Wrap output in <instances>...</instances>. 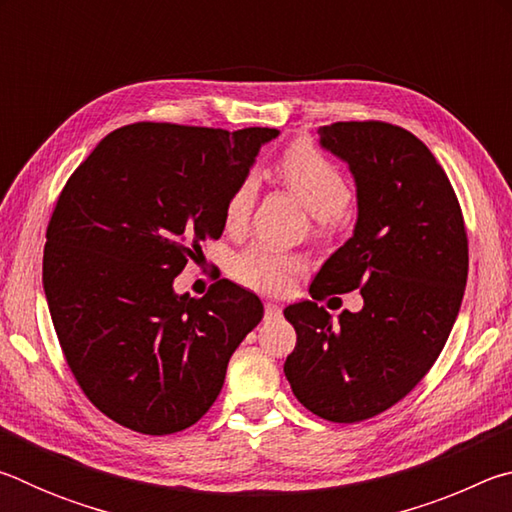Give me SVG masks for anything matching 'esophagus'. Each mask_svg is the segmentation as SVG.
Returning a JSON list of instances; mask_svg holds the SVG:
<instances>
[{
  "label": "esophagus",
  "mask_w": 512,
  "mask_h": 512,
  "mask_svg": "<svg viewBox=\"0 0 512 512\" xmlns=\"http://www.w3.org/2000/svg\"><path fill=\"white\" fill-rule=\"evenodd\" d=\"M264 311H266V316H268V318H273V316H280L282 307L277 305V302H266V305H264Z\"/></svg>",
  "instance_id": "obj_1"
}]
</instances>
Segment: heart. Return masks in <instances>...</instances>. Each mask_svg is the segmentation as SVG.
I'll list each match as a JSON object with an SVG mask.
<instances>
[{
	"label": "heart",
	"instance_id": "obj_1",
	"mask_svg": "<svg viewBox=\"0 0 512 512\" xmlns=\"http://www.w3.org/2000/svg\"><path fill=\"white\" fill-rule=\"evenodd\" d=\"M277 178L307 207L311 216H316L320 225L332 223V219L341 216L352 198L350 183L345 180L341 169L307 144L291 146L282 155V160L277 162ZM255 198L257 178L253 173H248L232 187L228 201H225V228L230 232L244 230ZM300 271V257L266 244H250L244 250H239L230 262V275L239 284L262 293L282 291L293 280V275H298Z\"/></svg>",
	"mask_w": 512,
	"mask_h": 512
}]
</instances>
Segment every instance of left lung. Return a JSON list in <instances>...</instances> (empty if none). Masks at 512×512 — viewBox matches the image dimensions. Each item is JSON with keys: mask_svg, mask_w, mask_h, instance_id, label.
Listing matches in <instances>:
<instances>
[{"mask_svg": "<svg viewBox=\"0 0 512 512\" xmlns=\"http://www.w3.org/2000/svg\"><path fill=\"white\" fill-rule=\"evenodd\" d=\"M318 135L350 167L357 223L309 293L361 288L364 307L339 321L313 300L284 309L298 334L284 375L305 409L350 424L391 409L443 352L467 282V235L447 173L413 133L339 121Z\"/></svg>", "mask_w": 512, "mask_h": 512, "instance_id": "1", "label": "left lung"}]
</instances>
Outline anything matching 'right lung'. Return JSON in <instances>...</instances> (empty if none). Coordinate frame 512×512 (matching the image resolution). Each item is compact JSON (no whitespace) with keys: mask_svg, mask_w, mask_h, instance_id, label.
<instances>
[{"mask_svg":"<svg viewBox=\"0 0 512 512\" xmlns=\"http://www.w3.org/2000/svg\"><path fill=\"white\" fill-rule=\"evenodd\" d=\"M277 135L142 121L103 137L60 192L42 259L49 314L83 393L121 427H192L262 320L235 282L189 298L173 277L221 237L232 187Z\"/></svg>","mask_w":512,"mask_h":512,"instance_id":"obj_1","label":"right lung"}]
</instances>
